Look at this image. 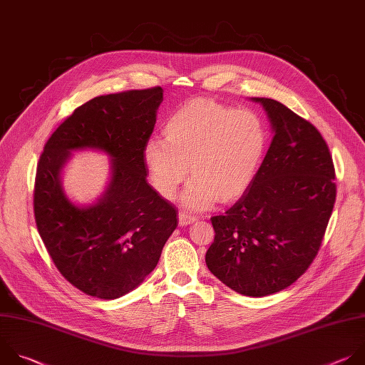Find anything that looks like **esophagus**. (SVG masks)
Segmentation results:
<instances>
[{"instance_id": "esophagus-1", "label": "esophagus", "mask_w": 365, "mask_h": 365, "mask_svg": "<svg viewBox=\"0 0 365 365\" xmlns=\"http://www.w3.org/2000/svg\"><path fill=\"white\" fill-rule=\"evenodd\" d=\"M195 220H196L195 216L187 215V213H185V212H179V225H180V226H187V225L193 223Z\"/></svg>"}]
</instances>
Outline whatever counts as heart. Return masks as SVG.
<instances>
[{"instance_id":"1","label":"heart","mask_w":365,"mask_h":365,"mask_svg":"<svg viewBox=\"0 0 365 365\" xmlns=\"http://www.w3.org/2000/svg\"><path fill=\"white\" fill-rule=\"evenodd\" d=\"M163 136L143 150L152 186L172 199L192 172L195 178L182 195L183 206L192 210L237 200L252 185L267 149L258 114L206 97L182 103L165 121Z\"/></svg>"}]
</instances>
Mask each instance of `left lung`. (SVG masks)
I'll list each match as a JSON object with an SVG mask.
<instances>
[{"label": "left lung", "mask_w": 365, "mask_h": 365, "mask_svg": "<svg viewBox=\"0 0 365 365\" xmlns=\"http://www.w3.org/2000/svg\"><path fill=\"white\" fill-rule=\"evenodd\" d=\"M272 128V142L250 189L210 217L209 271L247 297L292 285L312 264L331 217L336 186L329 149L309 121L282 103L252 97Z\"/></svg>", "instance_id": "1"}]
</instances>
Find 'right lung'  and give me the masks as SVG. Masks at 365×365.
Segmentation results:
<instances>
[{"instance_id": "1", "label": "right lung", "mask_w": 365, "mask_h": 365, "mask_svg": "<svg viewBox=\"0 0 365 365\" xmlns=\"http://www.w3.org/2000/svg\"><path fill=\"white\" fill-rule=\"evenodd\" d=\"M162 101V87L94 97L63 121L40 156L38 233L61 275L87 295L115 299L138 288L178 226V210L148 183L143 160ZM77 150L110 158L109 185L91 205L73 204L62 189V168Z\"/></svg>"}]
</instances>
